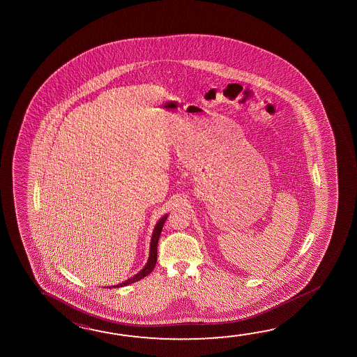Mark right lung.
Here are the masks:
<instances>
[{
    "label": "right lung",
    "instance_id": "1",
    "mask_svg": "<svg viewBox=\"0 0 357 357\" xmlns=\"http://www.w3.org/2000/svg\"><path fill=\"white\" fill-rule=\"evenodd\" d=\"M167 218H168V214L162 216L159 219L158 222L155 224L154 229H153L152 239H151V246H149V257H148V261L144 265V268L139 273H137L135 276H132L128 280L123 281L122 284H118V285H112L109 289H112V287H127L129 284H133L135 281L141 280L144 276L152 273L155 264H157V245H158L159 236H160V233H162V229H163L164 222L167 220Z\"/></svg>",
    "mask_w": 357,
    "mask_h": 357
}]
</instances>
